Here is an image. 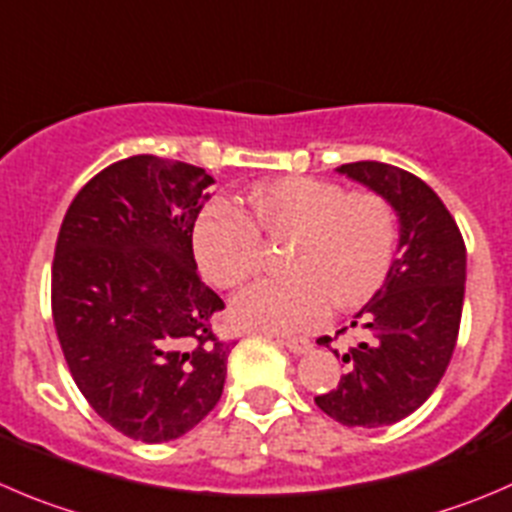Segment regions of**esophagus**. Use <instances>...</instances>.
<instances>
[{"label": "esophagus", "mask_w": 512, "mask_h": 512, "mask_svg": "<svg viewBox=\"0 0 512 512\" xmlns=\"http://www.w3.org/2000/svg\"><path fill=\"white\" fill-rule=\"evenodd\" d=\"M280 345H285L292 355H305V352L312 350V342L310 340H302V337H275Z\"/></svg>", "instance_id": "obj_1"}]
</instances>
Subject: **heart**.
<instances>
[{"label": "heart", "instance_id": "1", "mask_svg": "<svg viewBox=\"0 0 512 512\" xmlns=\"http://www.w3.org/2000/svg\"><path fill=\"white\" fill-rule=\"evenodd\" d=\"M290 237L287 275L255 282L232 300V320L265 332L317 325L327 305L345 310L382 285L395 252V215L380 195L345 192L315 177H282L255 187L242 215L212 202L192 227V250L215 287H237L260 267V237Z\"/></svg>", "mask_w": 512, "mask_h": 512}]
</instances>
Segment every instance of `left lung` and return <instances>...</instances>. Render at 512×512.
I'll list each match as a JSON object with an SVG mask.
<instances>
[{
    "instance_id": "left-lung-1",
    "label": "left lung",
    "mask_w": 512,
    "mask_h": 512,
    "mask_svg": "<svg viewBox=\"0 0 512 512\" xmlns=\"http://www.w3.org/2000/svg\"><path fill=\"white\" fill-rule=\"evenodd\" d=\"M337 172L393 207L400 237L388 277L350 325L367 337L342 355L347 372L315 403L347 428H380L415 413L448 370L468 255L453 215L420 177L370 160Z\"/></svg>"
}]
</instances>
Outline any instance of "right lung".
<instances>
[{
    "mask_svg": "<svg viewBox=\"0 0 512 512\" xmlns=\"http://www.w3.org/2000/svg\"><path fill=\"white\" fill-rule=\"evenodd\" d=\"M202 167L135 155L79 190L59 227L52 315L79 393L122 435L167 443L220 400L232 342L197 277L192 227L210 200Z\"/></svg>",
    "mask_w": 512,
    "mask_h": 512,
    "instance_id": "obj_1",
    "label": "right lung"
}]
</instances>
